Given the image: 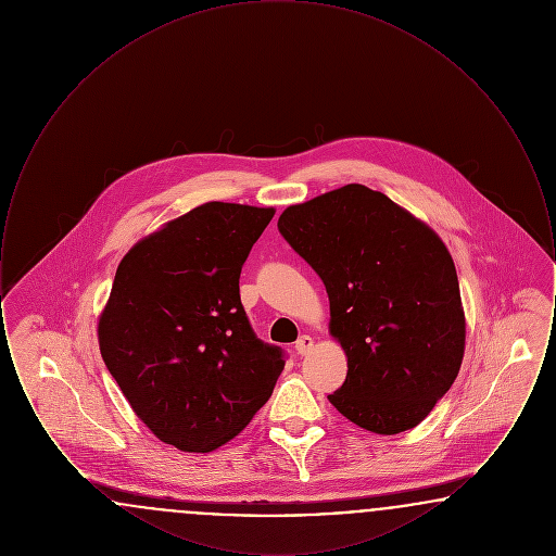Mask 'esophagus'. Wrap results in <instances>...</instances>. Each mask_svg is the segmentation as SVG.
I'll return each mask as SVG.
<instances>
[{"instance_id":"1","label":"esophagus","mask_w":556,"mask_h":556,"mask_svg":"<svg viewBox=\"0 0 556 556\" xmlns=\"http://www.w3.org/2000/svg\"><path fill=\"white\" fill-rule=\"evenodd\" d=\"M313 348H315V340H313L311 336H300V340L295 342V352H298L300 356H306Z\"/></svg>"}]
</instances>
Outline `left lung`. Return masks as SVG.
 I'll list each match as a JSON object with an SVG mask.
<instances>
[{
	"mask_svg": "<svg viewBox=\"0 0 556 556\" xmlns=\"http://www.w3.org/2000/svg\"><path fill=\"white\" fill-rule=\"evenodd\" d=\"M279 233L329 295L348 375L329 402L381 435L413 429L454 383L465 313L448 248L386 193L350 186L279 216Z\"/></svg>",
	"mask_w": 556,
	"mask_h": 556,
	"instance_id": "obj_1",
	"label": "left lung"
}]
</instances>
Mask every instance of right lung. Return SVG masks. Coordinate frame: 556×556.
<instances>
[{
  "mask_svg": "<svg viewBox=\"0 0 556 556\" xmlns=\"http://www.w3.org/2000/svg\"><path fill=\"white\" fill-rule=\"evenodd\" d=\"M275 208L206 202L137 241L100 315L110 375L150 431L184 452L236 438L273 394L283 350L256 338L239 273Z\"/></svg>",
  "mask_w": 556,
  "mask_h": 556,
  "instance_id": "obj_1",
  "label": "right lung"
}]
</instances>
